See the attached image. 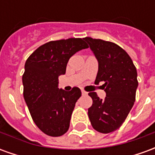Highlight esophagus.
Here are the masks:
<instances>
[{"label":"esophagus","instance_id":"1","mask_svg":"<svg viewBox=\"0 0 155 155\" xmlns=\"http://www.w3.org/2000/svg\"><path fill=\"white\" fill-rule=\"evenodd\" d=\"M81 93H82V95H85V94H87V92H86V91H84V90H81Z\"/></svg>","mask_w":155,"mask_h":155}]
</instances>
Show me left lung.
Wrapping results in <instances>:
<instances>
[{"label":"left lung","instance_id":"8db88e82","mask_svg":"<svg viewBox=\"0 0 155 155\" xmlns=\"http://www.w3.org/2000/svg\"><path fill=\"white\" fill-rule=\"evenodd\" d=\"M99 63L94 83L104 81V100L96 92H90L93 104L88 109L92 127L100 133L108 134L119 129L135 101L138 87L137 71L124 49L110 41L85 37Z\"/></svg>","mask_w":155,"mask_h":155}]
</instances>
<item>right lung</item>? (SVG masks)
<instances>
[{
	"label": "right lung",
	"instance_id": "obj_1",
	"mask_svg": "<svg viewBox=\"0 0 155 155\" xmlns=\"http://www.w3.org/2000/svg\"><path fill=\"white\" fill-rule=\"evenodd\" d=\"M84 38L49 41L37 48L25 64L23 95L32 120L49 136L67 132L75 103L81 96L78 87L69 92L58 89V77L65 74L70 58L88 48Z\"/></svg>",
	"mask_w": 155,
	"mask_h": 155
}]
</instances>
